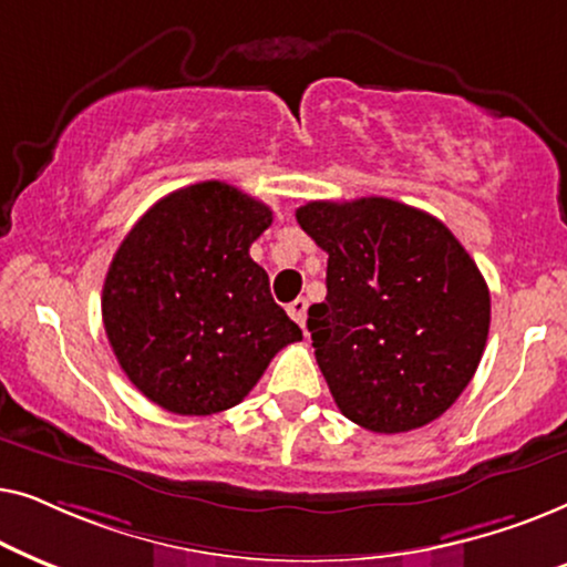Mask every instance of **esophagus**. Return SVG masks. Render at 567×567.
Wrapping results in <instances>:
<instances>
[{
	"label": "esophagus",
	"instance_id": "1",
	"mask_svg": "<svg viewBox=\"0 0 567 567\" xmlns=\"http://www.w3.org/2000/svg\"><path fill=\"white\" fill-rule=\"evenodd\" d=\"M286 312L293 322L299 324V328H305V320H307V299H293L289 307H286Z\"/></svg>",
	"mask_w": 567,
	"mask_h": 567
}]
</instances>
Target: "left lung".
Returning <instances> with one entry per match:
<instances>
[{
	"label": "left lung",
	"mask_w": 567,
	"mask_h": 567,
	"mask_svg": "<svg viewBox=\"0 0 567 567\" xmlns=\"http://www.w3.org/2000/svg\"><path fill=\"white\" fill-rule=\"evenodd\" d=\"M297 221L328 252V297L309 307L307 328L340 413L374 433L444 415L491 328V291L460 239L379 196L309 200Z\"/></svg>",
	"instance_id": "obj_1"
}]
</instances>
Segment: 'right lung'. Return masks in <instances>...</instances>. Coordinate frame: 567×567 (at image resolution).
Wrapping results in <instances>:
<instances>
[{"instance_id": "obj_1", "label": "right lung", "mask_w": 567, "mask_h": 567, "mask_svg": "<svg viewBox=\"0 0 567 567\" xmlns=\"http://www.w3.org/2000/svg\"><path fill=\"white\" fill-rule=\"evenodd\" d=\"M274 212L206 181L159 198L113 255L103 324L121 369L154 405L212 415L239 405L301 330L270 297L250 245Z\"/></svg>"}]
</instances>
